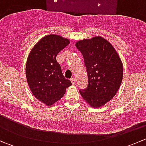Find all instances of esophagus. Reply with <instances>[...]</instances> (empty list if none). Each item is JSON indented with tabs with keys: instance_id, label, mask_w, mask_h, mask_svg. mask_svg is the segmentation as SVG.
I'll use <instances>...</instances> for the list:
<instances>
[{
	"instance_id": "obj_1",
	"label": "esophagus",
	"mask_w": 146,
	"mask_h": 146,
	"mask_svg": "<svg viewBox=\"0 0 146 146\" xmlns=\"http://www.w3.org/2000/svg\"><path fill=\"white\" fill-rule=\"evenodd\" d=\"M70 81H71L73 85H75V84H76V79H75L74 78H70Z\"/></svg>"
}]
</instances>
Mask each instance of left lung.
<instances>
[{"label":"left lung","mask_w":146,"mask_h":146,"mask_svg":"<svg viewBox=\"0 0 146 146\" xmlns=\"http://www.w3.org/2000/svg\"><path fill=\"white\" fill-rule=\"evenodd\" d=\"M86 66L88 84L80 93L92 107H100L111 100L118 91L123 65L112 45L101 36L83 39L76 43Z\"/></svg>","instance_id":"8db88e82"}]
</instances>
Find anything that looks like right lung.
I'll use <instances>...</instances> for the list:
<instances>
[{
	"instance_id": "obj_1",
	"label": "right lung",
	"mask_w": 146,
	"mask_h": 146,
	"mask_svg": "<svg viewBox=\"0 0 146 146\" xmlns=\"http://www.w3.org/2000/svg\"><path fill=\"white\" fill-rule=\"evenodd\" d=\"M68 39L49 35L35 44L26 64L27 83L34 96L46 105H51L64 95L72 85L65 78L56 61L58 53L69 44Z\"/></svg>"
}]
</instances>
